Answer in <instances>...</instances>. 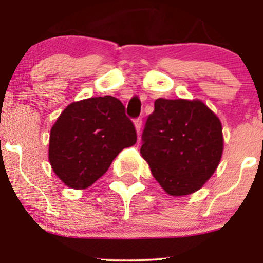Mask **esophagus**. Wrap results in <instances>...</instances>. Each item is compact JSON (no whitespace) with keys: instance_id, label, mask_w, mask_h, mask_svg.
Here are the masks:
<instances>
[{"instance_id":"34e87169","label":"esophagus","mask_w":263,"mask_h":263,"mask_svg":"<svg viewBox=\"0 0 263 263\" xmlns=\"http://www.w3.org/2000/svg\"><path fill=\"white\" fill-rule=\"evenodd\" d=\"M135 127H136V131H137V135H140L141 128H142V119H141V117H138V119L135 120Z\"/></svg>"}]
</instances>
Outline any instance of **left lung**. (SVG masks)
Masks as SVG:
<instances>
[{
    "mask_svg": "<svg viewBox=\"0 0 263 263\" xmlns=\"http://www.w3.org/2000/svg\"><path fill=\"white\" fill-rule=\"evenodd\" d=\"M221 122L200 100L157 99L142 134L141 155L170 195L197 192L221 159Z\"/></svg>",
    "mask_w": 263,
    "mask_h": 263,
    "instance_id": "obj_1",
    "label": "left lung"
}]
</instances>
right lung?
I'll return each mask as SVG.
<instances>
[{"instance_id": "obj_1", "label": "right lung", "mask_w": 263, "mask_h": 263, "mask_svg": "<svg viewBox=\"0 0 263 263\" xmlns=\"http://www.w3.org/2000/svg\"><path fill=\"white\" fill-rule=\"evenodd\" d=\"M136 141L134 123L119 99L110 95L85 99L68 105L53 125L49 162L65 185L85 189Z\"/></svg>"}]
</instances>
